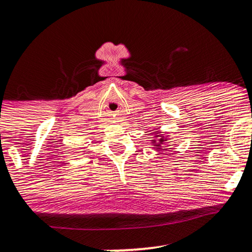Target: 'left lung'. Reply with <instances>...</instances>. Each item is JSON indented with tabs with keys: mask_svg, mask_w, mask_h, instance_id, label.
I'll list each match as a JSON object with an SVG mask.
<instances>
[{
	"mask_svg": "<svg viewBox=\"0 0 252 252\" xmlns=\"http://www.w3.org/2000/svg\"><path fill=\"white\" fill-rule=\"evenodd\" d=\"M156 134H158V131H155ZM156 136H158V135H156ZM164 141H167V138H164V137H161L160 140H158V143H156V141L155 140H153V143H155V147L156 148H158V150H161V144H162Z\"/></svg>",
	"mask_w": 252,
	"mask_h": 252,
	"instance_id": "1",
	"label": "left lung"
}]
</instances>
